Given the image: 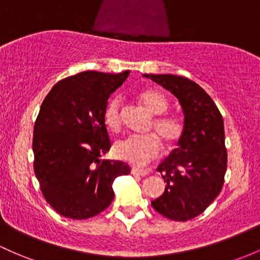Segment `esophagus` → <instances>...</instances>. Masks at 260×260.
<instances>
[{"label": "esophagus", "mask_w": 260, "mask_h": 260, "mask_svg": "<svg viewBox=\"0 0 260 260\" xmlns=\"http://www.w3.org/2000/svg\"><path fill=\"white\" fill-rule=\"evenodd\" d=\"M131 173H132L133 175H139V176H145V175H148V174H149V172H148V170L137 169V168H132Z\"/></svg>", "instance_id": "obj_1"}]
</instances>
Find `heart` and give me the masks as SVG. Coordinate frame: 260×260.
Masks as SVG:
<instances>
[{
  "instance_id": "obj_1",
  "label": "heart",
  "mask_w": 260,
  "mask_h": 260,
  "mask_svg": "<svg viewBox=\"0 0 260 260\" xmlns=\"http://www.w3.org/2000/svg\"><path fill=\"white\" fill-rule=\"evenodd\" d=\"M138 100L145 110L154 116L152 127L155 129L165 145H174L180 141L184 135V122L176 116H159L168 108V100L161 92L154 90L143 91L138 95ZM105 124L108 129L118 131L122 124V111L119 98L113 96L107 102L104 112ZM154 133L143 136H127L119 139L115 144V154L117 158L131 162V164L142 165L148 164L160 150V139Z\"/></svg>"
}]
</instances>
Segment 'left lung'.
<instances>
[{
  "label": "left lung",
  "instance_id": "8db88e82",
  "mask_svg": "<svg viewBox=\"0 0 260 260\" xmlns=\"http://www.w3.org/2000/svg\"><path fill=\"white\" fill-rule=\"evenodd\" d=\"M179 100L184 135L178 148L156 168L164 193L152 201L156 212L174 221H189L204 212L221 192L227 169L223 119L201 86L172 74H144Z\"/></svg>",
  "mask_w": 260,
  "mask_h": 260
}]
</instances>
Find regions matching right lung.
I'll return each mask as SVG.
<instances>
[{"label":"right lung","mask_w":260,"mask_h":260,"mask_svg":"<svg viewBox=\"0 0 260 260\" xmlns=\"http://www.w3.org/2000/svg\"><path fill=\"white\" fill-rule=\"evenodd\" d=\"M129 71H84L55 84L34 123V173L48 204L59 215L86 219L107 209L116 178L129 165L101 160L111 148L104 112Z\"/></svg>","instance_id":"1"}]
</instances>
